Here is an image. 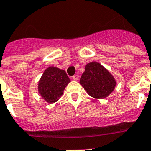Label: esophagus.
I'll list each match as a JSON object with an SVG mask.
<instances>
[{"mask_svg":"<svg viewBox=\"0 0 151 151\" xmlns=\"http://www.w3.org/2000/svg\"><path fill=\"white\" fill-rule=\"evenodd\" d=\"M78 79H79V76L78 74H75L72 77V80H73V81H78Z\"/></svg>","mask_w":151,"mask_h":151,"instance_id":"obj_1","label":"esophagus"}]
</instances>
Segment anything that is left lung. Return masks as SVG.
I'll return each mask as SVG.
<instances>
[{
	"mask_svg": "<svg viewBox=\"0 0 151 151\" xmlns=\"http://www.w3.org/2000/svg\"><path fill=\"white\" fill-rule=\"evenodd\" d=\"M80 83L93 98L104 99L112 93L116 85L114 76L104 66L96 61L85 66Z\"/></svg>",
	"mask_w": 151,
	"mask_h": 151,
	"instance_id": "obj_1",
	"label": "left lung"
}]
</instances>
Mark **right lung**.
I'll return each instance as SVG.
<instances>
[{
	"label": "right lung",
	"instance_id": "add662e5",
	"mask_svg": "<svg viewBox=\"0 0 151 151\" xmlns=\"http://www.w3.org/2000/svg\"><path fill=\"white\" fill-rule=\"evenodd\" d=\"M70 82L65 70L49 67L43 73L38 82V92L47 103H55L60 99L65 87Z\"/></svg>",
	"mask_w": 151,
	"mask_h": 151
}]
</instances>
